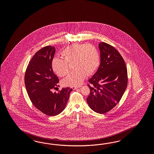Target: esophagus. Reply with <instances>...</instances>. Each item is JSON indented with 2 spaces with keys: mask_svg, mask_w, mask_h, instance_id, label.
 <instances>
[{
  "mask_svg": "<svg viewBox=\"0 0 154 154\" xmlns=\"http://www.w3.org/2000/svg\"><path fill=\"white\" fill-rule=\"evenodd\" d=\"M80 88V86H78V87H72V89L75 90V89H78V88Z\"/></svg>",
  "mask_w": 154,
  "mask_h": 154,
  "instance_id": "34e87169",
  "label": "esophagus"
}]
</instances>
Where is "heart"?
I'll use <instances>...</instances> for the list:
<instances>
[{"instance_id": "b5f03b06", "label": "heart", "mask_w": 154, "mask_h": 154, "mask_svg": "<svg viewBox=\"0 0 154 154\" xmlns=\"http://www.w3.org/2000/svg\"><path fill=\"white\" fill-rule=\"evenodd\" d=\"M61 55L64 59L55 57L52 60V69L56 75L65 76L69 71V64L73 63L75 69L63 80L62 84L65 86H79L86 75H93L100 64L99 51L90 44H73L65 48Z\"/></svg>"}]
</instances>
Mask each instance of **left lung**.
Masks as SVG:
<instances>
[{"label": "left lung", "instance_id": "8db88e82", "mask_svg": "<svg viewBox=\"0 0 154 154\" xmlns=\"http://www.w3.org/2000/svg\"><path fill=\"white\" fill-rule=\"evenodd\" d=\"M99 47L100 64L89 80L90 92L86 100L92 110L103 114L121 100L128 85V72L123 57L115 47L105 42H100Z\"/></svg>", "mask_w": 154, "mask_h": 154}]
</instances>
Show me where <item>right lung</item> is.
<instances>
[{"instance_id":"1","label":"right lung","mask_w":154,"mask_h":154,"mask_svg":"<svg viewBox=\"0 0 154 154\" xmlns=\"http://www.w3.org/2000/svg\"><path fill=\"white\" fill-rule=\"evenodd\" d=\"M54 47L47 46L38 51L29 61L25 74V85L33 105L50 116L62 112L66 105L72 89L64 88L58 93H52L59 81L52 69Z\"/></svg>"}]
</instances>
